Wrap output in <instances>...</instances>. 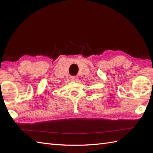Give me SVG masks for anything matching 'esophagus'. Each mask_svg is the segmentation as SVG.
Here are the masks:
<instances>
[{
    "label": "esophagus",
    "mask_w": 153,
    "mask_h": 153,
    "mask_svg": "<svg viewBox=\"0 0 153 153\" xmlns=\"http://www.w3.org/2000/svg\"><path fill=\"white\" fill-rule=\"evenodd\" d=\"M70 80L72 81V82H76V81H77V77L76 76H71L70 77Z\"/></svg>",
    "instance_id": "obj_1"
}]
</instances>
